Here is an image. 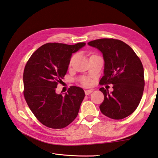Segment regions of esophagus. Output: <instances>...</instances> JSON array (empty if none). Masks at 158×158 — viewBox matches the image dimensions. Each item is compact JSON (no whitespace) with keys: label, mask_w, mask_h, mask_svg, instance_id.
<instances>
[{"label":"esophagus","mask_w":158,"mask_h":158,"mask_svg":"<svg viewBox=\"0 0 158 158\" xmlns=\"http://www.w3.org/2000/svg\"><path fill=\"white\" fill-rule=\"evenodd\" d=\"M94 89H86V90H85V95H88L91 93V92L93 91Z\"/></svg>","instance_id":"34e87169"}]
</instances>
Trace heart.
Instances as JSON below:
<instances>
[{"instance_id": "obj_1", "label": "heart", "mask_w": 158, "mask_h": 158, "mask_svg": "<svg viewBox=\"0 0 158 158\" xmlns=\"http://www.w3.org/2000/svg\"><path fill=\"white\" fill-rule=\"evenodd\" d=\"M75 55H74V56H73L72 58L70 59V64H71V63L73 62V61L74 60V59H75ZM80 81H81V83H82V84L84 85H89V84H90V83H91L90 80H89V79H88V78H86V77H81V79H80Z\"/></svg>"}]
</instances>
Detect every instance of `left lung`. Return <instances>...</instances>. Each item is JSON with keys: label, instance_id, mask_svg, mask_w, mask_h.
Masks as SVG:
<instances>
[{"label": "left lung", "instance_id": "left-lung-1", "mask_svg": "<svg viewBox=\"0 0 158 158\" xmlns=\"http://www.w3.org/2000/svg\"><path fill=\"white\" fill-rule=\"evenodd\" d=\"M88 44L99 50L104 59V75L101 85L113 84L114 90L101 88L104 101L102 114L110 118H126L138 107L143 97L144 78L143 64L134 50L121 40H95Z\"/></svg>", "mask_w": 158, "mask_h": 158}]
</instances>
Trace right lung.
Returning a JSON list of instances; mask_svg holds the SVG:
<instances>
[{
    "mask_svg": "<svg viewBox=\"0 0 158 158\" xmlns=\"http://www.w3.org/2000/svg\"><path fill=\"white\" fill-rule=\"evenodd\" d=\"M85 45L47 43L33 52L24 68V98L37 119L49 128L66 127L78 115L84 90L71 86L63 94H57L56 88L67 73L72 54Z\"/></svg>",
    "mask_w": 158,
    "mask_h": 158,
    "instance_id": "right-lung-1",
    "label": "right lung"
}]
</instances>
